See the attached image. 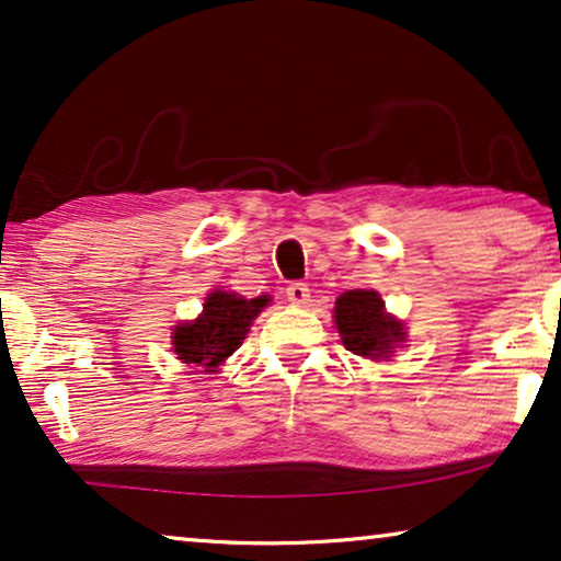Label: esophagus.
I'll use <instances>...</instances> for the list:
<instances>
[{"label": "esophagus", "instance_id": "obj_1", "mask_svg": "<svg viewBox=\"0 0 561 561\" xmlns=\"http://www.w3.org/2000/svg\"><path fill=\"white\" fill-rule=\"evenodd\" d=\"M287 299L291 305H307L309 302V287L305 282H291L287 287Z\"/></svg>", "mask_w": 561, "mask_h": 561}]
</instances>
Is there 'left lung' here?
I'll use <instances>...</instances> for the list:
<instances>
[{"label":"left lung","instance_id":"1","mask_svg":"<svg viewBox=\"0 0 561 561\" xmlns=\"http://www.w3.org/2000/svg\"><path fill=\"white\" fill-rule=\"evenodd\" d=\"M334 324L342 345L370 360H388L405 342L403 322L386 312V302L373 289H350L340 295L334 302Z\"/></svg>","mask_w":561,"mask_h":561}]
</instances>
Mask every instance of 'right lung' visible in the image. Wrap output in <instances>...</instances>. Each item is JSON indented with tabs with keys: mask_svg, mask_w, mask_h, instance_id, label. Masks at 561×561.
<instances>
[{
	"mask_svg": "<svg viewBox=\"0 0 561 561\" xmlns=\"http://www.w3.org/2000/svg\"><path fill=\"white\" fill-rule=\"evenodd\" d=\"M270 305V297L244 299L237 291L214 289L206 297L204 312L194 322L173 328V353L181 363L216 373L219 365L239 350L254 317Z\"/></svg>",
	"mask_w": 561,
	"mask_h": 561,
	"instance_id": "add662e5",
	"label": "right lung"
}]
</instances>
